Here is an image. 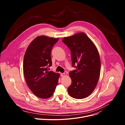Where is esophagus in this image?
<instances>
[{
	"label": "esophagus",
	"mask_w": 125,
	"mask_h": 125,
	"mask_svg": "<svg viewBox=\"0 0 125 125\" xmlns=\"http://www.w3.org/2000/svg\"><path fill=\"white\" fill-rule=\"evenodd\" d=\"M65 75V73H61L60 74V76H61V77H63V76H64Z\"/></svg>",
	"instance_id": "esophagus-1"
}]
</instances>
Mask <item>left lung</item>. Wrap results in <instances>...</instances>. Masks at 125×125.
<instances>
[{
  "mask_svg": "<svg viewBox=\"0 0 125 125\" xmlns=\"http://www.w3.org/2000/svg\"><path fill=\"white\" fill-rule=\"evenodd\" d=\"M62 42L71 52L72 66L69 72L72 83L68 88L69 94L74 98L83 99L95 89L100 76L101 62L94 43L84 32L64 38Z\"/></svg>",
  "mask_w": 125,
  "mask_h": 125,
  "instance_id": "1",
  "label": "left lung"
}]
</instances>
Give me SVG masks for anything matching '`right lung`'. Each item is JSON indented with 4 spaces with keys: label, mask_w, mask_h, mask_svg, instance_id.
Segmentation results:
<instances>
[{
    "label": "right lung",
    "mask_w": 125,
    "mask_h": 125,
    "mask_svg": "<svg viewBox=\"0 0 125 125\" xmlns=\"http://www.w3.org/2000/svg\"><path fill=\"white\" fill-rule=\"evenodd\" d=\"M59 40L45 35L34 39L24 57L23 71L26 83L32 93L40 98H48L54 93L59 74L48 71L52 65L51 51Z\"/></svg>",
    "instance_id": "obj_1"
}]
</instances>
